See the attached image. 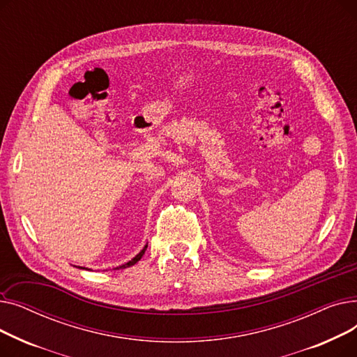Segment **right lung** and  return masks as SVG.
<instances>
[{
	"instance_id": "right-lung-1",
	"label": "right lung",
	"mask_w": 357,
	"mask_h": 357,
	"mask_svg": "<svg viewBox=\"0 0 357 357\" xmlns=\"http://www.w3.org/2000/svg\"><path fill=\"white\" fill-rule=\"evenodd\" d=\"M146 249H147V245H146V246H144V249H143V250H142V252H140V253H139V255H137V256H136V257H133V259H131V260H130V261H127V264H124V265H121V266H120V268H116V269H124V268H130V266H133V265H135V264H137V261H139V260H140V259H142V256H143V255H144V252H146Z\"/></svg>"
}]
</instances>
